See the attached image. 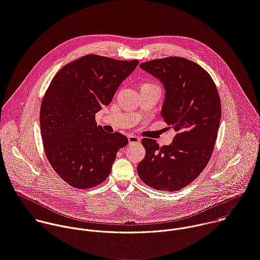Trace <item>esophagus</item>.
Wrapping results in <instances>:
<instances>
[{
  "label": "esophagus",
  "instance_id": "34e87169",
  "mask_svg": "<svg viewBox=\"0 0 260 260\" xmlns=\"http://www.w3.org/2000/svg\"><path fill=\"white\" fill-rule=\"evenodd\" d=\"M127 139H128V142L129 144H134V143H140L141 139L135 135H128L127 136Z\"/></svg>",
  "mask_w": 260,
  "mask_h": 260
}]
</instances>
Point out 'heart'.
Returning <instances> with one entry per match:
<instances>
[{"label":"heart","instance_id":"heart-1","mask_svg":"<svg viewBox=\"0 0 260 260\" xmlns=\"http://www.w3.org/2000/svg\"><path fill=\"white\" fill-rule=\"evenodd\" d=\"M144 85H153V84L152 83H143L142 86H144Z\"/></svg>","mask_w":260,"mask_h":260}]
</instances>
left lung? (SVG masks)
<instances>
[{
	"label": "left lung",
	"mask_w": 260,
	"mask_h": 260,
	"mask_svg": "<svg viewBox=\"0 0 260 260\" xmlns=\"http://www.w3.org/2000/svg\"><path fill=\"white\" fill-rule=\"evenodd\" d=\"M165 88L161 110L177 135L168 146L144 138L145 158L138 164L140 179L149 187L176 192L192 183L209 162L221 116L220 98L210 74L182 57H166L140 64Z\"/></svg>",
	"instance_id": "8db88e82"
}]
</instances>
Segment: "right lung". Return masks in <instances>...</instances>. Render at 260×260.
Segmentation results:
<instances>
[{
  "label": "right lung",
  "instance_id": "obj_1",
  "mask_svg": "<svg viewBox=\"0 0 260 260\" xmlns=\"http://www.w3.org/2000/svg\"><path fill=\"white\" fill-rule=\"evenodd\" d=\"M138 60L89 54L63 66L41 104L44 150L56 174L76 189H90L109 176L116 153L128 144L120 133L107 134L95 114L110 104Z\"/></svg>",
  "mask_w": 260,
  "mask_h": 260
}]
</instances>
